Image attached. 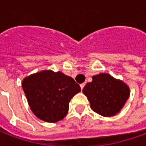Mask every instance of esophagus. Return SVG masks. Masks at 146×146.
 Segmentation results:
<instances>
[{"mask_svg":"<svg viewBox=\"0 0 146 146\" xmlns=\"http://www.w3.org/2000/svg\"><path fill=\"white\" fill-rule=\"evenodd\" d=\"M84 86H85V84H84V83H83V84H80V88H81L83 90V88H84Z\"/></svg>","mask_w":146,"mask_h":146,"instance_id":"obj_1","label":"esophagus"}]
</instances>
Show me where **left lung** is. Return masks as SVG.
I'll use <instances>...</instances> for the list:
<instances>
[{"label":"left lung","mask_w":146,"mask_h":146,"mask_svg":"<svg viewBox=\"0 0 146 146\" xmlns=\"http://www.w3.org/2000/svg\"><path fill=\"white\" fill-rule=\"evenodd\" d=\"M83 93L88 99L93 111L103 116H113L123 107L130 95L128 86L108 73L92 76Z\"/></svg>","instance_id":"1"}]
</instances>
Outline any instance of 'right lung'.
<instances>
[{
  "label": "right lung",
  "instance_id": "1",
  "mask_svg": "<svg viewBox=\"0 0 146 146\" xmlns=\"http://www.w3.org/2000/svg\"><path fill=\"white\" fill-rule=\"evenodd\" d=\"M22 86L32 112L39 119L49 123L63 119L71 98L81 91L72 77L51 70L27 76Z\"/></svg>",
  "mask_w": 146,
  "mask_h": 146
}]
</instances>
